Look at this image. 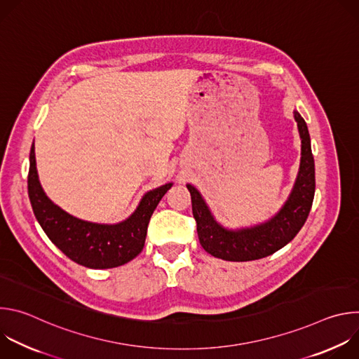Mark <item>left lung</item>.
I'll use <instances>...</instances> for the list:
<instances>
[{"mask_svg": "<svg viewBox=\"0 0 359 359\" xmlns=\"http://www.w3.org/2000/svg\"><path fill=\"white\" fill-rule=\"evenodd\" d=\"M294 119L301 137L299 170L284 206L266 223L229 230L215 220L198 190L187 184L200 244L215 257L226 262H251L267 257L287 245L309 217L316 193L314 156L305 121L297 111H294Z\"/></svg>", "mask_w": 359, "mask_h": 359, "instance_id": "left-lung-1", "label": "left lung"}]
</instances>
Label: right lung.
<instances>
[{
	"label": "right lung",
	"mask_w": 359,
	"mask_h": 359,
	"mask_svg": "<svg viewBox=\"0 0 359 359\" xmlns=\"http://www.w3.org/2000/svg\"><path fill=\"white\" fill-rule=\"evenodd\" d=\"M173 183L147 191L136 210L118 224H97L76 219L48 198L41 187L35 147L29 153L28 196L42 230L68 259L88 269H114L133 260L143 250L147 224Z\"/></svg>",
	"instance_id": "add662e5"
}]
</instances>
